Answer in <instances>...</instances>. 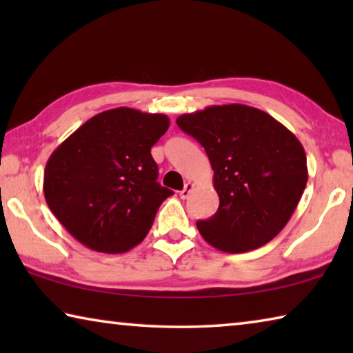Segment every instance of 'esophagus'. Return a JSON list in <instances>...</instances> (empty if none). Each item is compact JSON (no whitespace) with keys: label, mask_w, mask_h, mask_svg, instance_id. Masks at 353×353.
<instances>
[{"label":"esophagus","mask_w":353,"mask_h":353,"mask_svg":"<svg viewBox=\"0 0 353 353\" xmlns=\"http://www.w3.org/2000/svg\"><path fill=\"white\" fill-rule=\"evenodd\" d=\"M193 188H194V183H191V182L185 183V188L181 191V193H179L181 194V199H187L191 191H193Z\"/></svg>","instance_id":"34e87169"}]
</instances>
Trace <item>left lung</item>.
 <instances>
[{
  "instance_id": "left-lung-1",
  "label": "left lung",
  "mask_w": 353,
  "mask_h": 353,
  "mask_svg": "<svg viewBox=\"0 0 353 353\" xmlns=\"http://www.w3.org/2000/svg\"><path fill=\"white\" fill-rule=\"evenodd\" d=\"M208 155L218 212L198 221L202 238L229 254L259 249L280 234L308 181L297 137L270 113L244 104L210 105L176 119Z\"/></svg>"
}]
</instances>
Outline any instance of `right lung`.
Returning a JSON list of instances; mask_svg holds the SVG:
<instances>
[{
	"label": "right lung",
	"instance_id": "right-lung-1",
	"mask_svg": "<svg viewBox=\"0 0 353 353\" xmlns=\"http://www.w3.org/2000/svg\"><path fill=\"white\" fill-rule=\"evenodd\" d=\"M168 128L163 113L118 107L88 119L50 155L46 204L83 246L123 254L145 240L172 194L157 182L151 155Z\"/></svg>",
	"mask_w": 353,
	"mask_h": 353
}]
</instances>
